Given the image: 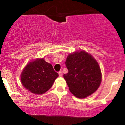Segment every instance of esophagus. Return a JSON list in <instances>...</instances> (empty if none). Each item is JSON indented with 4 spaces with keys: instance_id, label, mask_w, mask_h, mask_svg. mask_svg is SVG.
Here are the masks:
<instances>
[{
    "instance_id": "1",
    "label": "esophagus",
    "mask_w": 125,
    "mask_h": 125,
    "mask_svg": "<svg viewBox=\"0 0 125 125\" xmlns=\"http://www.w3.org/2000/svg\"><path fill=\"white\" fill-rule=\"evenodd\" d=\"M59 76H60V77L62 76V75H63L62 72H59Z\"/></svg>"
}]
</instances>
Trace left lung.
Instances as JSON below:
<instances>
[{"label":"left lung","mask_w":125,"mask_h":125,"mask_svg":"<svg viewBox=\"0 0 125 125\" xmlns=\"http://www.w3.org/2000/svg\"><path fill=\"white\" fill-rule=\"evenodd\" d=\"M68 69L63 75L71 93L80 99L95 92L102 81L101 68L94 57L84 51L68 55L65 62Z\"/></svg>","instance_id":"obj_1"}]
</instances>
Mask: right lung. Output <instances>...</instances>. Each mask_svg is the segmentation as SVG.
Instances as JSON below:
<instances>
[{
  "mask_svg": "<svg viewBox=\"0 0 125 125\" xmlns=\"http://www.w3.org/2000/svg\"><path fill=\"white\" fill-rule=\"evenodd\" d=\"M59 74L51 64L44 59L29 62L21 74V81L26 89L36 94H42L52 87Z\"/></svg>",
  "mask_w": 125,
  "mask_h": 125,
  "instance_id": "right-lung-1",
  "label": "right lung"
}]
</instances>
